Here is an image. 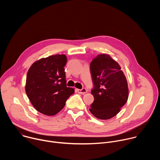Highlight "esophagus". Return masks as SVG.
I'll list each match as a JSON object with an SVG mask.
<instances>
[{"label": "esophagus", "mask_w": 160, "mask_h": 160, "mask_svg": "<svg viewBox=\"0 0 160 160\" xmlns=\"http://www.w3.org/2000/svg\"><path fill=\"white\" fill-rule=\"evenodd\" d=\"M77 92L78 93H80V94H85L87 92V89L85 88H83L82 89H77Z\"/></svg>", "instance_id": "1"}]
</instances>
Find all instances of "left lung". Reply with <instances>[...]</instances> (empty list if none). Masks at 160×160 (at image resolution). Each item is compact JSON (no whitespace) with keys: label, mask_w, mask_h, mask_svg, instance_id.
I'll list each match as a JSON object with an SVG mask.
<instances>
[{"label":"left lung","mask_w":160,"mask_h":160,"mask_svg":"<svg viewBox=\"0 0 160 160\" xmlns=\"http://www.w3.org/2000/svg\"><path fill=\"white\" fill-rule=\"evenodd\" d=\"M90 71L94 101L89 110L99 119L111 118L120 112L128 98L125 76L118 63L106 54H99L91 61Z\"/></svg>","instance_id":"left-lung-1"}]
</instances>
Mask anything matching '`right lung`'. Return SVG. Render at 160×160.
Returning a JSON list of instances; mask_svg holds the SVG:
<instances>
[{
    "label": "right lung",
    "mask_w": 160,
    "mask_h": 160,
    "mask_svg": "<svg viewBox=\"0 0 160 160\" xmlns=\"http://www.w3.org/2000/svg\"><path fill=\"white\" fill-rule=\"evenodd\" d=\"M64 54L42 58L34 62L27 73L25 90L33 107L45 115L52 116L65 106L75 92L66 86Z\"/></svg>",
    "instance_id": "obj_1"
}]
</instances>
